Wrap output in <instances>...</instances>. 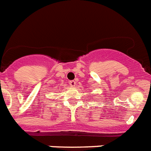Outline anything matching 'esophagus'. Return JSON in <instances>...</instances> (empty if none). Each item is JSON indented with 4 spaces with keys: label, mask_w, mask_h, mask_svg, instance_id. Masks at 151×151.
I'll use <instances>...</instances> for the list:
<instances>
[{
    "label": "esophagus",
    "mask_w": 151,
    "mask_h": 151,
    "mask_svg": "<svg viewBox=\"0 0 151 151\" xmlns=\"http://www.w3.org/2000/svg\"><path fill=\"white\" fill-rule=\"evenodd\" d=\"M69 85H70V86H72V87H75V86H76V84L74 80L69 81Z\"/></svg>",
    "instance_id": "esophagus-1"
}]
</instances>
